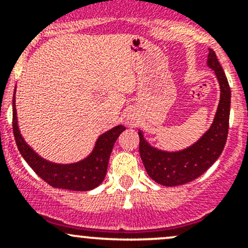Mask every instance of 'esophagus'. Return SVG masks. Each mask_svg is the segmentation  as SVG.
I'll use <instances>...</instances> for the list:
<instances>
[{"mask_svg": "<svg viewBox=\"0 0 248 248\" xmlns=\"http://www.w3.org/2000/svg\"><path fill=\"white\" fill-rule=\"evenodd\" d=\"M128 120H129V121L132 122V124H134V122L137 121V117H136V115H129Z\"/></svg>", "mask_w": 248, "mask_h": 248, "instance_id": "34e87169", "label": "esophagus"}]
</instances>
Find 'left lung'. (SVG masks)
Masks as SVG:
<instances>
[{
  "label": "left lung",
  "instance_id": "obj_1",
  "mask_svg": "<svg viewBox=\"0 0 248 248\" xmlns=\"http://www.w3.org/2000/svg\"><path fill=\"white\" fill-rule=\"evenodd\" d=\"M207 66L215 71L221 94L214 121L201 138L180 151H164L150 145L144 133L138 132L140 157L149 176L157 184L171 187L193 181L204 174L223 151L229 128L231 87L212 49H209Z\"/></svg>",
  "mask_w": 248,
  "mask_h": 248
}]
</instances>
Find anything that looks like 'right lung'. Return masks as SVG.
Instances as JSON below:
<instances>
[{"instance_id":"obj_1","label":"right lung","mask_w":248,"mask_h":248,"mask_svg":"<svg viewBox=\"0 0 248 248\" xmlns=\"http://www.w3.org/2000/svg\"><path fill=\"white\" fill-rule=\"evenodd\" d=\"M126 127L119 124L98 137L93 150L86 158L76 163L60 164L39 156L20 133L16 108V91L13 96V132L16 146L29 166L41 179L55 188L71 191H91L103 182L108 169L109 157L115 141Z\"/></svg>"}]
</instances>
